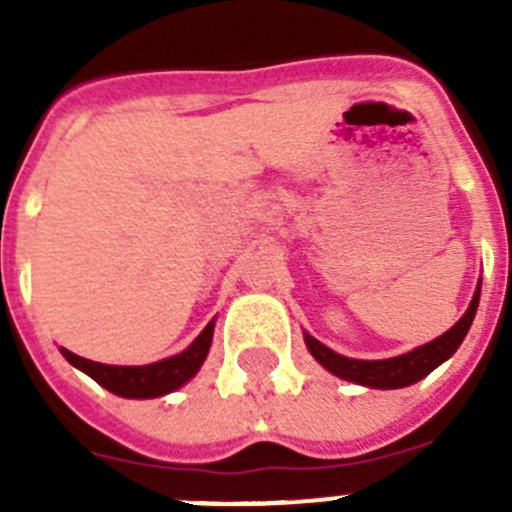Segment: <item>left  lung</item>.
Here are the masks:
<instances>
[{
	"instance_id": "obj_1",
	"label": "left lung",
	"mask_w": 512,
	"mask_h": 512,
	"mask_svg": "<svg viewBox=\"0 0 512 512\" xmlns=\"http://www.w3.org/2000/svg\"><path fill=\"white\" fill-rule=\"evenodd\" d=\"M477 305H479V287L477 292H474L469 310L461 315V320L454 325V328L446 330V333L438 336L436 341L425 343V346L415 348V351H410V354L395 356V359H382V361L348 359V356L330 351L328 346H323L320 341L307 336V333H305V343L307 348H310V354L315 356V359H318L330 374H336V377L348 379V382H356V384H366V387H377V390H400V387H408V384H415L423 377H428L438 364H443L449 356H454V351L461 346L464 336L469 333V325H472L474 315H477Z\"/></svg>"
}]
</instances>
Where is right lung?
Returning a JSON list of instances; mask_svg holds the SVG:
<instances>
[{
    "mask_svg": "<svg viewBox=\"0 0 512 512\" xmlns=\"http://www.w3.org/2000/svg\"><path fill=\"white\" fill-rule=\"evenodd\" d=\"M212 330H215V320L207 323L200 336L194 338L192 346L182 354L171 356V359L156 361V364L146 366H110L99 364V361L81 359V356L71 354L69 348H61V354L79 366L81 372H87L94 382H99L104 390H110L112 395L120 397H135V400H146V397H161L166 392H174L176 387H182L184 382L200 372L202 361H205L207 351L212 343Z\"/></svg>",
    "mask_w": 512,
    "mask_h": 512,
    "instance_id": "right-lung-1",
    "label": "right lung"
}]
</instances>
